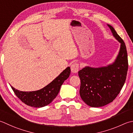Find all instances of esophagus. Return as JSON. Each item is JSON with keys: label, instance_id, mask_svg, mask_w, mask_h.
<instances>
[{"label": "esophagus", "instance_id": "1", "mask_svg": "<svg viewBox=\"0 0 133 133\" xmlns=\"http://www.w3.org/2000/svg\"><path fill=\"white\" fill-rule=\"evenodd\" d=\"M79 64L78 63H74L71 64V70L72 72H77L79 70Z\"/></svg>", "mask_w": 133, "mask_h": 133}]
</instances>
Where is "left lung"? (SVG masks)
<instances>
[{"mask_svg": "<svg viewBox=\"0 0 133 133\" xmlns=\"http://www.w3.org/2000/svg\"><path fill=\"white\" fill-rule=\"evenodd\" d=\"M108 26L114 37L121 44L115 62L107 67H85L78 72L81 97L87 105L93 107L104 106L115 99L124 84L128 70L125 44L114 28Z\"/></svg>", "mask_w": 133, "mask_h": 133, "instance_id": "left-lung-1", "label": "left lung"}]
</instances>
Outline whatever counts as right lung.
Returning <instances> with one entry per match:
<instances>
[{
  "instance_id": "right-lung-1",
  "label": "right lung",
  "mask_w": 133,
  "mask_h": 133,
  "mask_svg": "<svg viewBox=\"0 0 133 133\" xmlns=\"http://www.w3.org/2000/svg\"><path fill=\"white\" fill-rule=\"evenodd\" d=\"M70 74V68L67 67L52 82L43 89L33 92H22L11 87L19 100L29 106L40 108L51 103L59 92L61 87Z\"/></svg>"
}]
</instances>
